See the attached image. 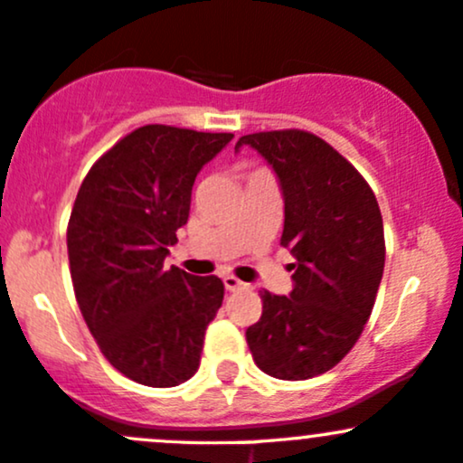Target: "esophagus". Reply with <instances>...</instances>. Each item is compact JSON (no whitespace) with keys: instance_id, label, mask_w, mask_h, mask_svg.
Returning a JSON list of instances; mask_svg holds the SVG:
<instances>
[{"instance_id":"1","label":"esophagus","mask_w":463,"mask_h":463,"mask_svg":"<svg viewBox=\"0 0 463 463\" xmlns=\"http://www.w3.org/2000/svg\"><path fill=\"white\" fill-rule=\"evenodd\" d=\"M222 282H225V289H227V291H238V289H242V282L238 280L236 276H222Z\"/></svg>"}]
</instances>
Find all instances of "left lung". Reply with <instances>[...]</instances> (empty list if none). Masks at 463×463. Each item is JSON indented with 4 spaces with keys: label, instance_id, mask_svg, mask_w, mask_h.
<instances>
[{
    "label": "left lung",
    "instance_id": "8db88e82",
    "mask_svg": "<svg viewBox=\"0 0 463 463\" xmlns=\"http://www.w3.org/2000/svg\"><path fill=\"white\" fill-rule=\"evenodd\" d=\"M265 158L285 196L280 245L296 262L289 296L260 293L262 316L247 329L258 369L309 380L353 349L375 305L384 271L380 205L362 174L305 130L241 137Z\"/></svg>",
    "mask_w": 463,
    "mask_h": 463
}]
</instances>
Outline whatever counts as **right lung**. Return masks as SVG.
Instances as JSON below:
<instances>
[{"instance_id":"right-lung-1","label":"right lung","mask_w":463,"mask_h":463,"mask_svg":"<svg viewBox=\"0 0 463 463\" xmlns=\"http://www.w3.org/2000/svg\"><path fill=\"white\" fill-rule=\"evenodd\" d=\"M233 138L143 126L90 167L68 222L74 296L106 360L138 384L170 389L201 364L222 280L165 269L187 222L196 174Z\"/></svg>"}]
</instances>
